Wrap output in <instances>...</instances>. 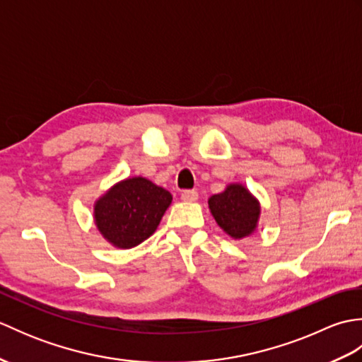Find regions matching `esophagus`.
<instances>
[{
	"instance_id": "obj_1",
	"label": "esophagus",
	"mask_w": 362,
	"mask_h": 362,
	"mask_svg": "<svg viewBox=\"0 0 362 362\" xmlns=\"http://www.w3.org/2000/svg\"><path fill=\"white\" fill-rule=\"evenodd\" d=\"M182 201H185V202H194V201H197V197H199V193L196 189H185V191H182Z\"/></svg>"
}]
</instances>
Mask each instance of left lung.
Returning <instances> with one entry per match:
<instances>
[{
  "label": "left lung",
  "instance_id": "left-lung-1",
  "mask_svg": "<svg viewBox=\"0 0 362 362\" xmlns=\"http://www.w3.org/2000/svg\"><path fill=\"white\" fill-rule=\"evenodd\" d=\"M209 206L218 226L235 240H241L255 232L259 204L240 183H232L222 193L211 196Z\"/></svg>",
  "mask_w": 362,
  "mask_h": 362
}]
</instances>
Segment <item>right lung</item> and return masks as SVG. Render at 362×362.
Here are the masks:
<instances>
[{
    "label": "right lung",
    "mask_w": 362,
    "mask_h": 362,
    "mask_svg": "<svg viewBox=\"0 0 362 362\" xmlns=\"http://www.w3.org/2000/svg\"><path fill=\"white\" fill-rule=\"evenodd\" d=\"M173 196L144 177L113 185L95 204V224L118 249H132L156 232Z\"/></svg>",
    "instance_id": "add662e5"
}]
</instances>
